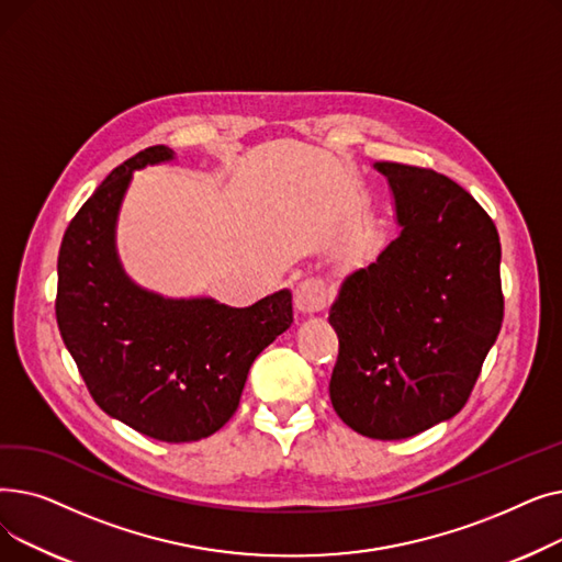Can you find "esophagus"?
<instances>
[{
	"label": "esophagus",
	"instance_id": "obj_1",
	"mask_svg": "<svg viewBox=\"0 0 562 562\" xmlns=\"http://www.w3.org/2000/svg\"><path fill=\"white\" fill-rule=\"evenodd\" d=\"M293 305H296V310L305 316H314L318 314L323 307L328 305V291L326 286H323L321 282L316 280H310V282H303L296 293H293Z\"/></svg>",
	"mask_w": 562,
	"mask_h": 562
}]
</instances>
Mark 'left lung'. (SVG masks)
I'll return each mask as SVG.
<instances>
[{
  "mask_svg": "<svg viewBox=\"0 0 562 562\" xmlns=\"http://www.w3.org/2000/svg\"><path fill=\"white\" fill-rule=\"evenodd\" d=\"M401 234L344 278L330 307L339 358L330 401L371 439H405L464 407L504 321L498 232L483 206L428 168L375 161Z\"/></svg>",
  "mask_w": 562,
  "mask_h": 562,
  "instance_id": "1",
  "label": "left lung"
}]
</instances>
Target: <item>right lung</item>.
I'll return each instance as SVG.
<instances>
[{"label": "right lung", "mask_w": 562, "mask_h": 562, "mask_svg": "<svg viewBox=\"0 0 562 562\" xmlns=\"http://www.w3.org/2000/svg\"><path fill=\"white\" fill-rule=\"evenodd\" d=\"M166 145L117 166L70 221L58 250L56 323L88 392L109 417L159 441H198L239 407L259 352L291 323V291L250 307L166 299L138 286L115 223L138 168L172 161Z\"/></svg>", "instance_id": "1"}]
</instances>
